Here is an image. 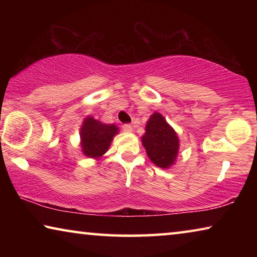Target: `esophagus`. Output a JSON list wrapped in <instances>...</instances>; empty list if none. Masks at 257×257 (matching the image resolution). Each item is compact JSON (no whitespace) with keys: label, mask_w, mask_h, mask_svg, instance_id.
I'll list each match as a JSON object with an SVG mask.
<instances>
[{"label":"esophagus","mask_w":257,"mask_h":257,"mask_svg":"<svg viewBox=\"0 0 257 257\" xmlns=\"http://www.w3.org/2000/svg\"><path fill=\"white\" fill-rule=\"evenodd\" d=\"M122 129L124 130L125 133H133L134 132V128H133L132 124H123Z\"/></svg>","instance_id":"1"}]
</instances>
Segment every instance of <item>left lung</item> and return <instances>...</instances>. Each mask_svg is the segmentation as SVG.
Returning <instances> with one entry per match:
<instances>
[{"label":"left lung","mask_w":257,"mask_h":257,"mask_svg":"<svg viewBox=\"0 0 257 257\" xmlns=\"http://www.w3.org/2000/svg\"><path fill=\"white\" fill-rule=\"evenodd\" d=\"M142 143L147 156L159 168L169 169L176 163L180 146L179 137L161 113L154 112L147 120Z\"/></svg>","instance_id":"obj_1"}]
</instances>
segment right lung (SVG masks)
Returning a JSON list of instances; mask_svg holds the SVG:
<instances>
[{"label": "right lung", "mask_w": 257, "mask_h": 257, "mask_svg": "<svg viewBox=\"0 0 257 257\" xmlns=\"http://www.w3.org/2000/svg\"><path fill=\"white\" fill-rule=\"evenodd\" d=\"M119 128L115 124H106L93 116H86L80 127V149L82 154L89 159L98 160L110 149Z\"/></svg>", "instance_id": "right-lung-1"}]
</instances>
